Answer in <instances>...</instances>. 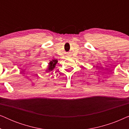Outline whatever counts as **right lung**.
Returning a JSON list of instances; mask_svg holds the SVG:
<instances>
[{
	"mask_svg": "<svg viewBox=\"0 0 129 129\" xmlns=\"http://www.w3.org/2000/svg\"><path fill=\"white\" fill-rule=\"evenodd\" d=\"M57 63V60H53L52 61H50L49 63V71H52V70H53V69L55 67V65L56 63Z\"/></svg>",
	"mask_w": 129,
	"mask_h": 129,
	"instance_id": "1",
	"label": "right lung"
}]
</instances>
